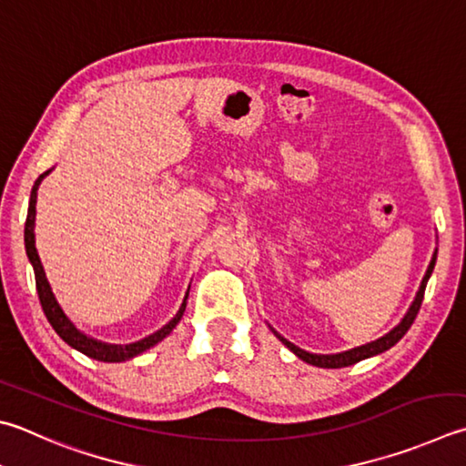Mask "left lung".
<instances>
[{
    "instance_id": "8db88e82",
    "label": "left lung",
    "mask_w": 466,
    "mask_h": 466,
    "mask_svg": "<svg viewBox=\"0 0 466 466\" xmlns=\"http://www.w3.org/2000/svg\"><path fill=\"white\" fill-rule=\"evenodd\" d=\"M436 253H438V249H434V256H432V259H430V266H428V269H426V276L422 278V284H420V288H418L414 302L410 304L408 312L403 314V319L400 320L398 327H393V329L388 332V335H383V337H380L377 340L367 342V345L349 349V350H342V353L319 355V353H309V350L296 347L294 342H289L288 339H284L282 335H279L278 330H274L271 327H269V329H271V332H274V335H276L279 340L284 342V345H286L289 350H292V353H294L298 359H302V361L309 363V365L322 367V370H340V367L355 365V363H359V361H363V359H370V357L380 355V353H383V350H388V349H391L393 345H396V342H398L403 335H406L408 329L411 327V322L416 320V314H418L420 306H422V300H424L426 284H428L430 276H432L434 266H436Z\"/></svg>"
}]
</instances>
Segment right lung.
<instances>
[{"label":"right lung","mask_w":466,"mask_h":466,"mask_svg":"<svg viewBox=\"0 0 466 466\" xmlns=\"http://www.w3.org/2000/svg\"><path fill=\"white\" fill-rule=\"evenodd\" d=\"M50 172H52V168L48 172L40 174L38 180L34 182L32 192H30L28 217H25V229H24L25 253H28V259L32 263V268H34V276H36V289H38V298H40L42 310H44V314H46V319L52 324V329L56 330V335L63 339L66 345H70V347L76 349V350H81L83 355L91 357V359H96V361H103V363H124V361H129V359L142 355L144 350L157 345V342L164 340L174 329H177V324L180 322L184 310H187V300H188L190 286L187 289V294H184V300L180 304L178 312L174 314V319L168 324H164L160 330L152 332V335L144 337L142 340L129 342V345H111V342H103L99 339H93L89 335H85L81 329H76V324L68 319L66 312L63 310V306L58 304L55 292H52L50 282H48V278H46V271H44V266H42L40 256H38V249H36V233H34V227H36L38 187H40V182L46 178Z\"/></svg>","instance_id":"obj_1"}]
</instances>
